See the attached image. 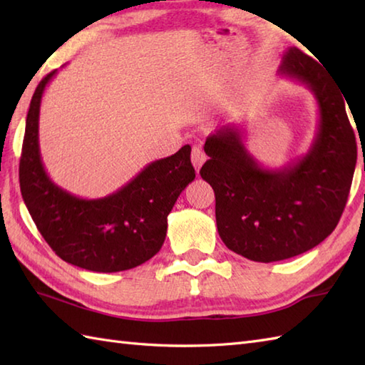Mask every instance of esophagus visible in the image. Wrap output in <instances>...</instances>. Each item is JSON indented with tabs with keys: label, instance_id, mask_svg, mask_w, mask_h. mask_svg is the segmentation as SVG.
Listing matches in <instances>:
<instances>
[{
	"label": "esophagus",
	"instance_id": "obj_1",
	"mask_svg": "<svg viewBox=\"0 0 365 365\" xmlns=\"http://www.w3.org/2000/svg\"><path fill=\"white\" fill-rule=\"evenodd\" d=\"M191 161L192 165H195L196 170L200 169L202 166V163L205 161V152L200 145H192V150H191Z\"/></svg>",
	"mask_w": 365,
	"mask_h": 365
}]
</instances>
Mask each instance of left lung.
Returning a JSON list of instances; mask_svg holds the SVG:
<instances>
[{
	"label": "left lung",
	"instance_id": "8db88e82",
	"mask_svg": "<svg viewBox=\"0 0 365 365\" xmlns=\"http://www.w3.org/2000/svg\"><path fill=\"white\" fill-rule=\"evenodd\" d=\"M311 89L319 128L304 157L267 169L247 152L243 131L224 125L207 138L200 177L215 191L218 234L230 251L254 262L294 257L331 235L342 216L358 157L344 92L319 61L289 48L279 67Z\"/></svg>",
	"mask_w": 365,
	"mask_h": 365
}]
</instances>
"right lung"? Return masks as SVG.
Instances as JSON below:
<instances>
[{"mask_svg":"<svg viewBox=\"0 0 365 365\" xmlns=\"http://www.w3.org/2000/svg\"><path fill=\"white\" fill-rule=\"evenodd\" d=\"M38 83L26 115L20 158V190L31 218L61 259L97 273L135 268L165 243L168 215L195 180L191 147L152 161L110 196L81 199L58 187L45 173L38 149V113L46 84Z\"/></svg>","mask_w":365,"mask_h":365,"instance_id":"add662e5","label":"right lung"}]
</instances>
